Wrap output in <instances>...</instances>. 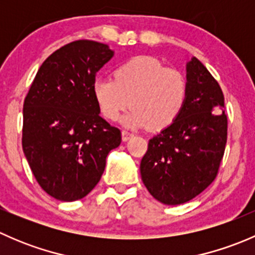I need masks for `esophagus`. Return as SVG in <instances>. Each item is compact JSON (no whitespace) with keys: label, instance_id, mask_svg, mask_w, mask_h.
<instances>
[{"label":"esophagus","instance_id":"1","mask_svg":"<svg viewBox=\"0 0 255 255\" xmlns=\"http://www.w3.org/2000/svg\"><path fill=\"white\" fill-rule=\"evenodd\" d=\"M133 133H130V132H128V130H122V139L125 140V142H127L128 139H129V138H132L133 137Z\"/></svg>","mask_w":255,"mask_h":255}]
</instances>
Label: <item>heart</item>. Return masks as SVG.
Instances as JSON below:
<instances>
[{"label":"heart","mask_w":255,"mask_h":255,"mask_svg":"<svg viewBox=\"0 0 255 255\" xmlns=\"http://www.w3.org/2000/svg\"><path fill=\"white\" fill-rule=\"evenodd\" d=\"M94 97L107 120L117 121L132 106L125 118L126 125L161 130L173 125L184 111L189 82L179 69L164 66L153 56L139 55L118 66L115 79L95 80Z\"/></svg>","instance_id":"obj_1"}]
</instances>
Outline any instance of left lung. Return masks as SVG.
<instances>
[{"label": "left lung", "instance_id": "1", "mask_svg": "<svg viewBox=\"0 0 255 255\" xmlns=\"http://www.w3.org/2000/svg\"><path fill=\"white\" fill-rule=\"evenodd\" d=\"M187 82L184 111L149 139L140 161V175L151 196L173 206L190 201L212 184L227 143L225 96L217 80L192 58L187 64Z\"/></svg>", "mask_w": 255, "mask_h": 255}]
</instances>
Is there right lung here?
Wrapping results in <instances>:
<instances>
[{
	"label": "right lung",
	"instance_id": "1",
	"mask_svg": "<svg viewBox=\"0 0 255 255\" xmlns=\"http://www.w3.org/2000/svg\"><path fill=\"white\" fill-rule=\"evenodd\" d=\"M113 51L80 39L45 59L23 105L22 146L39 186L60 201H76L97 185L121 130L100 116L96 74Z\"/></svg>",
	"mask_w": 255,
	"mask_h": 255
}]
</instances>
